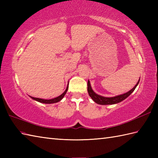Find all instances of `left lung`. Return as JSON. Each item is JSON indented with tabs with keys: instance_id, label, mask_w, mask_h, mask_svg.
Here are the masks:
<instances>
[{
	"instance_id": "left-lung-1",
	"label": "left lung",
	"mask_w": 158,
	"mask_h": 158,
	"mask_svg": "<svg viewBox=\"0 0 158 158\" xmlns=\"http://www.w3.org/2000/svg\"><path fill=\"white\" fill-rule=\"evenodd\" d=\"M140 81V79L137 82V83L136 84V85L132 89H131L130 91H128L126 93H124L123 94L121 95H118L116 96H113V97H105L102 96H100L97 94L94 90L92 89V87H91V84H90V82L88 80V92L89 94V96L91 97V98L96 103L98 104V105H114V104H117L119 103L120 102L123 101V100H125L126 98H127L131 94H132L135 89H136V86L138 85V84L139 83Z\"/></svg>"
}]
</instances>
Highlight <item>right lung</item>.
I'll use <instances>...</instances> for the list:
<instances>
[{
    "label": "right lung",
    "instance_id": "right-lung-1",
    "mask_svg": "<svg viewBox=\"0 0 158 158\" xmlns=\"http://www.w3.org/2000/svg\"><path fill=\"white\" fill-rule=\"evenodd\" d=\"M68 88H69V84L66 87V89L64 92L61 95L56 97V98H52V99H49V100H45V99H42V98H35V97H32V96H30L31 98L33 100H36V101L39 102H41V103H44V104H53V103H56V102H58L59 101H60L63 98L64 96H65V94H66L67 91H68Z\"/></svg>",
    "mask_w": 158,
    "mask_h": 158
}]
</instances>
